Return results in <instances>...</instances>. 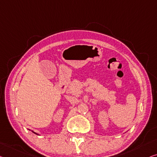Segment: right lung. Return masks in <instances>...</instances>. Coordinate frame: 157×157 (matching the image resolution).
Masks as SVG:
<instances>
[{
  "label": "right lung",
  "mask_w": 157,
  "mask_h": 157,
  "mask_svg": "<svg viewBox=\"0 0 157 157\" xmlns=\"http://www.w3.org/2000/svg\"><path fill=\"white\" fill-rule=\"evenodd\" d=\"M34 132V133H35V132ZM35 134H36V133H35Z\"/></svg>",
  "instance_id": "1"
}]
</instances>
